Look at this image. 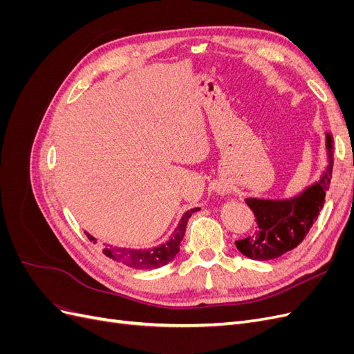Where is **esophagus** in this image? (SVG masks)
I'll return each instance as SVG.
<instances>
[{"mask_svg": "<svg viewBox=\"0 0 354 354\" xmlns=\"http://www.w3.org/2000/svg\"><path fill=\"white\" fill-rule=\"evenodd\" d=\"M218 192H221V194H224V192H227V189H224V187L221 189V187H220V189H218Z\"/></svg>", "mask_w": 354, "mask_h": 354, "instance_id": "obj_1", "label": "esophagus"}]
</instances>
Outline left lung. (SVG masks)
<instances>
[{
  "label": "left lung",
  "mask_w": 354,
  "mask_h": 354,
  "mask_svg": "<svg viewBox=\"0 0 354 354\" xmlns=\"http://www.w3.org/2000/svg\"><path fill=\"white\" fill-rule=\"evenodd\" d=\"M329 164L322 177L291 199H245L257 218V227L248 238L236 241V248L252 260H272L301 243L324 208L334 165V137L326 133Z\"/></svg>",
  "instance_id": "obj_1"
}]
</instances>
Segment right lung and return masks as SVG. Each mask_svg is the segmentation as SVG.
<instances>
[{
  "label": "right lung",
  "mask_w": 354,
  "mask_h": 354,
  "mask_svg": "<svg viewBox=\"0 0 354 354\" xmlns=\"http://www.w3.org/2000/svg\"><path fill=\"white\" fill-rule=\"evenodd\" d=\"M199 211V208L189 209L183 214L181 217L177 229L174 230L173 236L169 238L165 243L152 250H130V248H115V246H106L103 248V254L109 259L122 263L128 267H133V269H140V270H149V269H158V267H162L168 264L171 260L174 259L177 252L180 251V243L181 239L185 236L187 221L194 212ZM87 238L93 242L95 239L91 234L87 233Z\"/></svg>",
  "instance_id": "1"
}]
</instances>
